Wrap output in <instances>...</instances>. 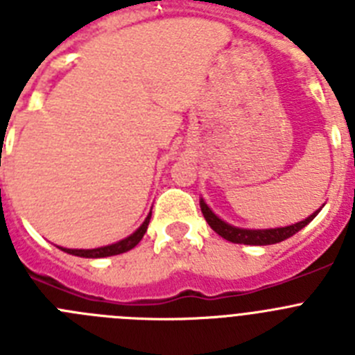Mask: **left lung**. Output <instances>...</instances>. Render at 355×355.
I'll use <instances>...</instances> for the list:
<instances>
[{
    "label": "left lung",
    "mask_w": 355,
    "mask_h": 355,
    "mask_svg": "<svg viewBox=\"0 0 355 355\" xmlns=\"http://www.w3.org/2000/svg\"><path fill=\"white\" fill-rule=\"evenodd\" d=\"M320 209H316L313 215L304 218L302 222H297V224L293 225H286V227L241 229V227H234V225L227 224V222H224L222 218H218V216L209 209V206L206 205L205 200L200 199V211H202V215H205L209 227H211L216 234H220L222 238H225L227 241H233V243H243V245H272V243H279V241L286 240V238L293 236L295 233H299L302 227H306V225L309 224L316 215H318Z\"/></svg>",
    "instance_id": "1"
}]
</instances>
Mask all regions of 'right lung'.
<instances>
[{
  "instance_id": "obj_1",
  "label": "right lung",
  "mask_w": 355,
  "mask_h": 355,
  "mask_svg": "<svg viewBox=\"0 0 355 355\" xmlns=\"http://www.w3.org/2000/svg\"><path fill=\"white\" fill-rule=\"evenodd\" d=\"M149 220H150V213L147 215L144 224L140 225L133 234H130V236L124 238V240L117 241V243H112V245L97 247V249H64V247H60V249L64 250V252L72 254V256H80V258H108V256H115V254L128 252V250L133 249L135 245H139V241L142 240L144 234H146Z\"/></svg>"
}]
</instances>
